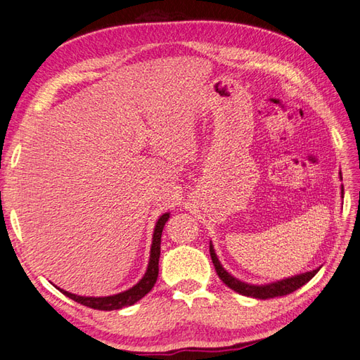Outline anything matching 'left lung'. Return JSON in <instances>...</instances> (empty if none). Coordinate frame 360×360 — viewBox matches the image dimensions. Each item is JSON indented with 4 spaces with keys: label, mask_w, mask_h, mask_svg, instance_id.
<instances>
[{
    "label": "left lung",
    "mask_w": 360,
    "mask_h": 360,
    "mask_svg": "<svg viewBox=\"0 0 360 360\" xmlns=\"http://www.w3.org/2000/svg\"><path fill=\"white\" fill-rule=\"evenodd\" d=\"M340 178H342V174H340ZM342 195H343V186H342ZM209 251H210V257H212V262H214L218 278H220L223 283L226 284L229 288H232L234 292L245 295V297H251V298H257V300H270V298H276V297H284V295L298 290L300 287L309 283V281H311L320 270V269H316L312 271H306L302 274H297V276L287 278L283 281H276V283H270V284H264V285L246 284V283H242V281H238L237 278L231 276V274L223 269L220 260H218V257L215 255L212 242H210Z\"/></svg>",
    "instance_id": "left-lung-1"
}]
</instances>
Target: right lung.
I'll return each mask as SVG.
<instances>
[{
	"mask_svg": "<svg viewBox=\"0 0 360 360\" xmlns=\"http://www.w3.org/2000/svg\"><path fill=\"white\" fill-rule=\"evenodd\" d=\"M168 218H170V214H164L158 220L156 228H154V234H153L151 255H150V262H148L146 273L136 285L129 288V290L112 295V297H98V298L79 297V295L65 292V290H62V288H59V290L65 295V297L72 298L76 302H79V304L91 307V309H98V311H117V309L136 304L139 300H142L145 295L151 290L158 281L159 257H160V237H162V231H164L165 223L168 221Z\"/></svg>",
	"mask_w": 360,
	"mask_h": 360,
	"instance_id": "obj_1",
	"label": "right lung"
}]
</instances>
